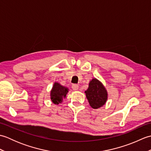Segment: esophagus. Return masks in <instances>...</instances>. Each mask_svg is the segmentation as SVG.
<instances>
[{"label": "esophagus", "mask_w": 151, "mask_h": 151, "mask_svg": "<svg viewBox=\"0 0 151 151\" xmlns=\"http://www.w3.org/2000/svg\"><path fill=\"white\" fill-rule=\"evenodd\" d=\"M72 88H73V90L76 91V90H78V89L79 86L77 84H73L72 85Z\"/></svg>", "instance_id": "34e87169"}]
</instances>
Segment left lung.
I'll return each instance as SVG.
<instances>
[{"mask_svg": "<svg viewBox=\"0 0 151 151\" xmlns=\"http://www.w3.org/2000/svg\"><path fill=\"white\" fill-rule=\"evenodd\" d=\"M85 93L89 105L94 109L102 107L108 99L106 89L97 78H93L89 82V87Z\"/></svg>", "mask_w": 151, "mask_h": 151, "instance_id": "obj_1", "label": "left lung"}]
</instances>
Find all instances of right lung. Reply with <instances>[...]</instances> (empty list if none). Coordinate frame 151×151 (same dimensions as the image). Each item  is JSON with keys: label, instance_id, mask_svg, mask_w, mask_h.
<instances>
[{"label": "right lung", "instance_id": "1", "mask_svg": "<svg viewBox=\"0 0 151 151\" xmlns=\"http://www.w3.org/2000/svg\"><path fill=\"white\" fill-rule=\"evenodd\" d=\"M69 89L62 86L58 82H54L50 91L51 101L55 104L62 103L63 99L65 98Z\"/></svg>", "mask_w": 151, "mask_h": 151}]
</instances>
